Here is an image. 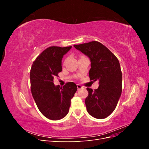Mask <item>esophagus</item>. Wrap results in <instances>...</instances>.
Masks as SVG:
<instances>
[{
  "mask_svg": "<svg viewBox=\"0 0 149 149\" xmlns=\"http://www.w3.org/2000/svg\"><path fill=\"white\" fill-rule=\"evenodd\" d=\"M77 88H78V89H80L83 88V86H82L81 85H80V84H77Z\"/></svg>",
  "mask_w": 149,
  "mask_h": 149,
  "instance_id": "34e87169",
  "label": "esophagus"
}]
</instances>
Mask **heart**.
<instances>
[{
	"label": "heart",
	"mask_w": 149,
	"mask_h": 149,
	"mask_svg": "<svg viewBox=\"0 0 149 149\" xmlns=\"http://www.w3.org/2000/svg\"><path fill=\"white\" fill-rule=\"evenodd\" d=\"M66 60H65V61H64V63H65V62H66Z\"/></svg>",
	"instance_id": "heart-1"
}]
</instances>
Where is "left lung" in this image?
I'll return each mask as SVG.
<instances>
[{"instance_id": "left-lung-1", "label": "left lung", "mask_w": 149, "mask_h": 149, "mask_svg": "<svg viewBox=\"0 0 149 149\" xmlns=\"http://www.w3.org/2000/svg\"><path fill=\"white\" fill-rule=\"evenodd\" d=\"M91 60L90 80H99L94 91L87 88L85 104L88 113L97 119H104L116 109L122 93V72L117 57L100 42L74 45Z\"/></svg>"}]
</instances>
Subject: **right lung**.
<instances>
[{
  "mask_svg": "<svg viewBox=\"0 0 149 149\" xmlns=\"http://www.w3.org/2000/svg\"><path fill=\"white\" fill-rule=\"evenodd\" d=\"M72 47H50L36 58L31 66L30 87L35 102L39 111L47 118L59 120L68 113L71 100L77 91L73 82L63 87L53 83L55 76L62 71L63 56Z\"/></svg>",
  "mask_w": 149,
  "mask_h": 149,
  "instance_id": "obj_1",
  "label": "right lung"
}]
</instances>
